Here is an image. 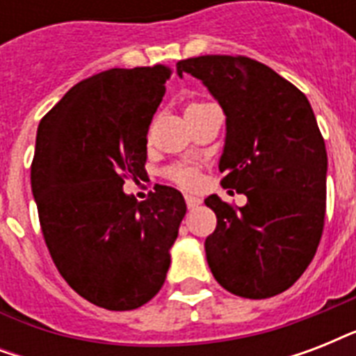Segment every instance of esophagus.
Instances as JSON below:
<instances>
[{"label":"esophagus","mask_w":356,"mask_h":356,"mask_svg":"<svg viewBox=\"0 0 356 356\" xmlns=\"http://www.w3.org/2000/svg\"><path fill=\"white\" fill-rule=\"evenodd\" d=\"M184 200H186L188 209H195L197 205H201V200L200 197H195V195H184Z\"/></svg>","instance_id":"obj_1"}]
</instances>
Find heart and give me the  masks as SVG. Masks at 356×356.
I'll return each mask as SVG.
<instances>
[{"mask_svg":"<svg viewBox=\"0 0 356 356\" xmlns=\"http://www.w3.org/2000/svg\"><path fill=\"white\" fill-rule=\"evenodd\" d=\"M197 105H203V103H194L190 107H197ZM168 177L181 186H192L197 181V170L190 164H177V166H172L168 170Z\"/></svg>","mask_w":356,"mask_h":356,"instance_id":"1","label":"heart"}]
</instances>
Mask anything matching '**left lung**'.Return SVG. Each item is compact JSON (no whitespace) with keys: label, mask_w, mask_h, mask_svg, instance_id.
Masks as SVG:
<instances>
[{"label":"left lung","mask_w":356,"mask_h":356,"mask_svg":"<svg viewBox=\"0 0 356 356\" xmlns=\"http://www.w3.org/2000/svg\"><path fill=\"white\" fill-rule=\"evenodd\" d=\"M222 105L227 134L222 184L248 197L233 207L218 195L207 262L225 290L248 299L284 292L314 259L323 233L327 151L303 92L242 55H203L177 63Z\"/></svg>","instance_id":"obj_1"}]
</instances>
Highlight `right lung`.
Returning <instances> with one entry per match:
<instances>
[{
    "label": "right lung",
    "instance_id": "obj_1",
    "mask_svg": "<svg viewBox=\"0 0 356 356\" xmlns=\"http://www.w3.org/2000/svg\"><path fill=\"white\" fill-rule=\"evenodd\" d=\"M172 68H113L72 86L40 120L31 164L42 234L64 281L107 310L156 296L186 214L183 194L156 184L145 201L123 192L145 173L147 129Z\"/></svg>",
    "mask_w": 356,
    "mask_h": 356
}]
</instances>
